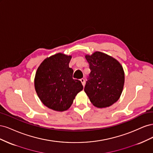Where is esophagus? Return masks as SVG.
Instances as JSON below:
<instances>
[{"instance_id":"1","label":"esophagus","mask_w":153,"mask_h":153,"mask_svg":"<svg viewBox=\"0 0 153 153\" xmlns=\"http://www.w3.org/2000/svg\"><path fill=\"white\" fill-rule=\"evenodd\" d=\"M80 81H81V82H82V85L84 86V85H85V79H84V78H81Z\"/></svg>"}]
</instances>
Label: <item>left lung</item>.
I'll list each match as a JSON object with an SVG mask.
<instances>
[{"instance_id":"1","label":"left lung","mask_w":153,"mask_h":153,"mask_svg":"<svg viewBox=\"0 0 153 153\" xmlns=\"http://www.w3.org/2000/svg\"><path fill=\"white\" fill-rule=\"evenodd\" d=\"M91 73L84 91L98 108L110 106L119 100L123 89L124 73L117 60L102 52L86 55Z\"/></svg>"}]
</instances>
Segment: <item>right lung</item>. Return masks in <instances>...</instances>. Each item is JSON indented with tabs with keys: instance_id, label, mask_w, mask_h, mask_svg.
<instances>
[{
	"instance_id": "right-lung-1",
	"label": "right lung",
	"mask_w": 153,
	"mask_h": 153,
	"mask_svg": "<svg viewBox=\"0 0 153 153\" xmlns=\"http://www.w3.org/2000/svg\"><path fill=\"white\" fill-rule=\"evenodd\" d=\"M71 56L57 53L46 59L36 73L35 89L42 103L48 108L62 112L73 103L76 95L83 89L80 80L73 78L69 67Z\"/></svg>"
}]
</instances>
